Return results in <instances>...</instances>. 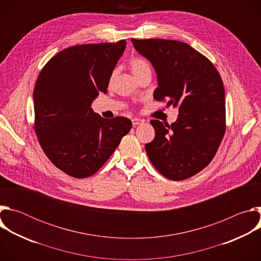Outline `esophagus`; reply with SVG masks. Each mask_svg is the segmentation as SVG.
Listing matches in <instances>:
<instances>
[{
  "label": "esophagus",
  "mask_w": 261,
  "mask_h": 261,
  "mask_svg": "<svg viewBox=\"0 0 261 261\" xmlns=\"http://www.w3.org/2000/svg\"><path fill=\"white\" fill-rule=\"evenodd\" d=\"M143 123H144V121L141 120V119H137V118L132 119V124H133L134 127L137 126V125H141V124H143Z\"/></svg>",
  "instance_id": "obj_1"
}]
</instances>
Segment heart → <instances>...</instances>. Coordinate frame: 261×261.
Returning <instances> with one entry per match:
<instances>
[{
  "label": "heart",
  "mask_w": 261,
  "mask_h": 261,
  "mask_svg": "<svg viewBox=\"0 0 261 261\" xmlns=\"http://www.w3.org/2000/svg\"><path fill=\"white\" fill-rule=\"evenodd\" d=\"M130 68L134 76H137L145 71H151L150 64H148V62L145 59L142 58L132 59L130 62Z\"/></svg>",
  "instance_id": "obj_1"
}]
</instances>
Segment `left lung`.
<instances>
[{"label":"left lung","mask_w":261,"mask_h":261,"mask_svg":"<svg viewBox=\"0 0 261 261\" xmlns=\"http://www.w3.org/2000/svg\"><path fill=\"white\" fill-rule=\"evenodd\" d=\"M157 74L154 99L178 108L171 125L151 121L155 138L146 154L165 177L181 180L206 167L225 133V91L214 65L185 42L131 39Z\"/></svg>","instance_id":"1"}]
</instances>
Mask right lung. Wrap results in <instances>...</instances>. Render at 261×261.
<instances>
[{
  "mask_svg": "<svg viewBox=\"0 0 261 261\" xmlns=\"http://www.w3.org/2000/svg\"><path fill=\"white\" fill-rule=\"evenodd\" d=\"M126 44L121 40L66 48L46 63L37 80L36 134L48 159L71 176L97 172L132 128L129 119H104L91 107L100 92H107Z\"/></svg>",
  "mask_w": 261,
  "mask_h": 261,
  "instance_id": "1",
  "label": "right lung"
}]
</instances>
